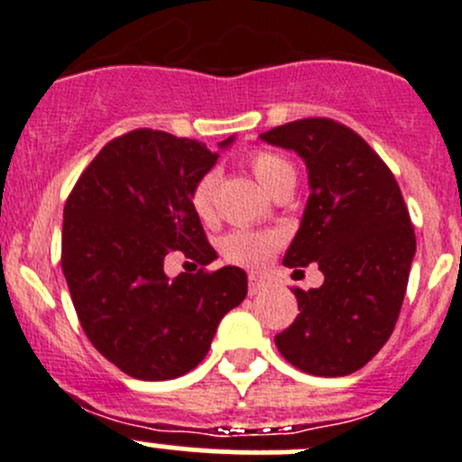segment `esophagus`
I'll return each mask as SVG.
<instances>
[{"label": "esophagus", "mask_w": 462, "mask_h": 462, "mask_svg": "<svg viewBox=\"0 0 462 462\" xmlns=\"http://www.w3.org/2000/svg\"><path fill=\"white\" fill-rule=\"evenodd\" d=\"M265 288V282L261 277H254V274H250L248 277V295H257Z\"/></svg>", "instance_id": "obj_1"}]
</instances>
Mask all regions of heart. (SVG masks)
<instances>
[{"instance_id": "heart-1", "label": "heart", "mask_w": 462, "mask_h": 462, "mask_svg": "<svg viewBox=\"0 0 462 462\" xmlns=\"http://www.w3.org/2000/svg\"><path fill=\"white\" fill-rule=\"evenodd\" d=\"M248 162L253 174L270 194L277 192L282 185L295 183V167L279 153L259 149V152L250 153ZM214 189H217V171H205L189 192V205H192L194 214L205 223L214 218ZM279 245H282V239L277 232L232 230L223 236L218 250L227 263L259 270L277 253Z\"/></svg>"}]
</instances>
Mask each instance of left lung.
Masks as SVG:
<instances>
[{"mask_svg": "<svg viewBox=\"0 0 462 462\" xmlns=\"http://www.w3.org/2000/svg\"><path fill=\"white\" fill-rule=\"evenodd\" d=\"M292 149L309 170L310 197L283 265L318 263L319 288H292L300 315L274 337L300 371L321 377L362 369L393 333L416 254L398 180L371 144L330 118H304L261 134Z\"/></svg>", "mask_w": 462, "mask_h": 462, "instance_id": "8db88e82", "label": "left lung"}]
</instances>
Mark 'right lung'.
<instances>
[{"mask_svg": "<svg viewBox=\"0 0 462 462\" xmlns=\"http://www.w3.org/2000/svg\"><path fill=\"white\" fill-rule=\"evenodd\" d=\"M217 158L199 141L134 129L100 149L64 205L62 273L82 330L138 380L192 371L248 292L241 268L205 270L217 253L189 205ZM176 249L202 265L199 273L166 277L164 257Z\"/></svg>", "mask_w": 462, "mask_h": 462, "instance_id": "1", "label": "right lung"}]
</instances>
